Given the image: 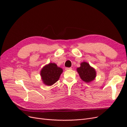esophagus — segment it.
Listing matches in <instances>:
<instances>
[{
  "mask_svg": "<svg viewBox=\"0 0 127 127\" xmlns=\"http://www.w3.org/2000/svg\"><path fill=\"white\" fill-rule=\"evenodd\" d=\"M72 69V68H71V67H66V68H65V69H66V70H70V69Z\"/></svg>",
  "mask_w": 127,
  "mask_h": 127,
  "instance_id": "1",
  "label": "esophagus"
}]
</instances>
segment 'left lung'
Masks as SVG:
<instances>
[{
    "label": "left lung",
    "instance_id": "1",
    "mask_svg": "<svg viewBox=\"0 0 127 127\" xmlns=\"http://www.w3.org/2000/svg\"><path fill=\"white\" fill-rule=\"evenodd\" d=\"M77 71L82 80L86 83H90L94 80L96 77V71L86 62L80 64V67L77 68Z\"/></svg>",
    "mask_w": 127,
    "mask_h": 127
}]
</instances>
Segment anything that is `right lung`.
Masks as SVG:
<instances>
[{"instance_id":"obj_1","label":"right lung","mask_w":127,"mask_h":127,"mask_svg":"<svg viewBox=\"0 0 127 127\" xmlns=\"http://www.w3.org/2000/svg\"><path fill=\"white\" fill-rule=\"evenodd\" d=\"M62 72V68L58 67L56 63H50L42 68L40 75L45 85L51 86L58 81Z\"/></svg>"}]
</instances>
